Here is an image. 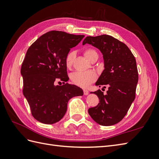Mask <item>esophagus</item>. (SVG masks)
Masks as SVG:
<instances>
[{"label":"esophagus","instance_id":"esophagus-1","mask_svg":"<svg viewBox=\"0 0 159 159\" xmlns=\"http://www.w3.org/2000/svg\"><path fill=\"white\" fill-rule=\"evenodd\" d=\"M88 93H89V91H88V90H87V89H84V94L85 95H88Z\"/></svg>","mask_w":159,"mask_h":159}]
</instances>
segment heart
Returning <instances> with one entry per match:
<instances>
[{
	"mask_svg": "<svg viewBox=\"0 0 159 159\" xmlns=\"http://www.w3.org/2000/svg\"><path fill=\"white\" fill-rule=\"evenodd\" d=\"M94 53H97L93 49L88 48L84 51V55L85 57L89 60L91 56ZM75 59V53L73 51H70L66 55L65 64L68 68H70L74 64ZM70 78L72 82L76 85L80 86V87L85 88L92 84L93 81L96 80V75L94 72L89 71H76L72 74L70 76Z\"/></svg>",
	"mask_w": 159,
	"mask_h": 159,
	"instance_id": "b5f03b06",
	"label": "heart"
}]
</instances>
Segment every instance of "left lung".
<instances>
[{
    "label": "left lung",
    "mask_w": 159,
    "mask_h": 159,
    "mask_svg": "<svg viewBox=\"0 0 159 159\" xmlns=\"http://www.w3.org/2000/svg\"><path fill=\"white\" fill-rule=\"evenodd\" d=\"M85 44L102 53L105 69L95 85L108 87L106 95L100 89L93 92L99 103L89 108L88 113L101 125H113L125 116L135 98L139 79L135 57L126 44L111 36H87L83 42V45Z\"/></svg>",
    "instance_id": "8db88e82"
}]
</instances>
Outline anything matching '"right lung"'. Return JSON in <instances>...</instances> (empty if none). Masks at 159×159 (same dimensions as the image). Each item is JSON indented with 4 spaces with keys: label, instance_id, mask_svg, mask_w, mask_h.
I'll list each match as a JSON object with an SVG mask.
<instances>
[{
    "label": "right lung",
    "instance_id": "add662e5",
    "mask_svg": "<svg viewBox=\"0 0 159 159\" xmlns=\"http://www.w3.org/2000/svg\"><path fill=\"white\" fill-rule=\"evenodd\" d=\"M84 36L50 31L38 38L28 49L20 70L22 91L32 116L39 122H58L64 116L68 101L75 96L83 95V90L75 85L54 84L57 80L68 81L66 55Z\"/></svg>",
    "mask_w": 159,
    "mask_h": 159
}]
</instances>
